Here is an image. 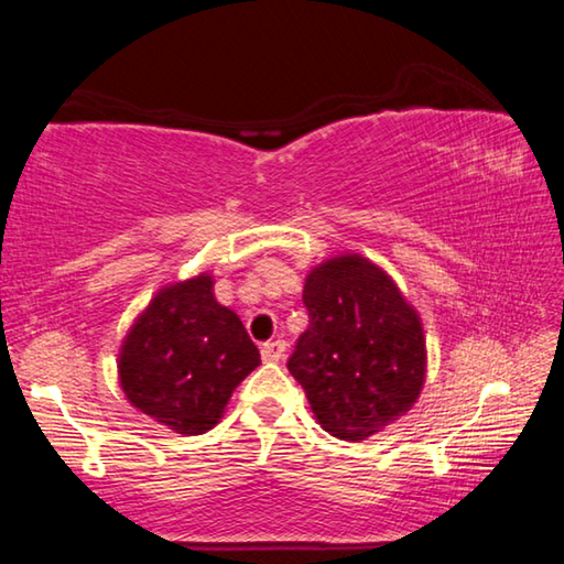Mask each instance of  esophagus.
<instances>
[{
    "instance_id": "1",
    "label": "esophagus",
    "mask_w": 564,
    "mask_h": 564,
    "mask_svg": "<svg viewBox=\"0 0 564 564\" xmlns=\"http://www.w3.org/2000/svg\"><path fill=\"white\" fill-rule=\"evenodd\" d=\"M285 352V340H269L261 346V358L265 362H279Z\"/></svg>"
}]
</instances>
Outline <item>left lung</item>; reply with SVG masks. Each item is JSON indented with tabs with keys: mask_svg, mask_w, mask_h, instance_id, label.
Masks as SVG:
<instances>
[{
	"mask_svg": "<svg viewBox=\"0 0 564 564\" xmlns=\"http://www.w3.org/2000/svg\"><path fill=\"white\" fill-rule=\"evenodd\" d=\"M308 328L289 358L321 427L362 441L395 423L425 380V338L395 283L360 256L321 263L305 279Z\"/></svg>",
	"mask_w": 564,
	"mask_h": 564,
	"instance_id": "8db88e82",
	"label": "left lung"
}]
</instances>
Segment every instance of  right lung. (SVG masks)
<instances>
[{
    "label": "right lung",
    "mask_w": 564,
    "mask_h": 564,
    "mask_svg": "<svg viewBox=\"0 0 564 564\" xmlns=\"http://www.w3.org/2000/svg\"><path fill=\"white\" fill-rule=\"evenodd\" d=\"M259 362L241 318L216 303L212 275H198L151 301L123 340L119 378L141 413L181 435H202Z\"/></svg>",
    "instance_id": "add662e5"
}]
</instances>
